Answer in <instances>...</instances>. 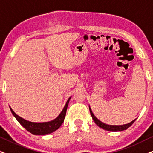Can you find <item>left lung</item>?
Here are the masks:
<instances>
[{"instance_id": "1", "label": "left lung", "mask_w": 153, "mask_h": 153, "mask_svg": "<svg viewBox=\"0 0 153 153\" xmlns=\"http://www.w3.org/2000/svg\"><path fill=\"white\" fill-rule=\"evenodd\" d=\"M89 109H90L91 116H92V119L94 120V123H95L96 124L100 127V128L104 129V130L106 131H112V132H117V131H122L126 130V129L128 128L129 127H130L134 123V121H136V119H134L131 122L126 123V124H123V125H109V124H107V123L102 122L101 121H100V120L94 115V114L92 113V109H91L90 105H89Z\"/></svg>"}]
</instances>
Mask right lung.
I'll return each instance as SVG.
<instances>
[{
  "instance_id": "obj_1",
  "label": "right lung",
  "mask_w": 153,
  "mask_h": 153,
  "mask_svg": "<svg viewBox=\"0 0 153 153\" xmlns=\"http://www.w3.org/2000/svg\"><path fill=\"white\" fill-rule=\"evenodd\" d=\"M71 97L68 98L65 103L64 107L59 115L53 120L46 122H32V121H27V120L23 119L15 113L12 108L10 107V111L12 112L13 115L14 116L15 119L17 120L19 123L27 131L33 135H37V136H44V135L50 134V133L54 132L57 129L59 128L64 121L66 110L68 105L69 101H70Z\"/></svg>"
}]
</instances>
